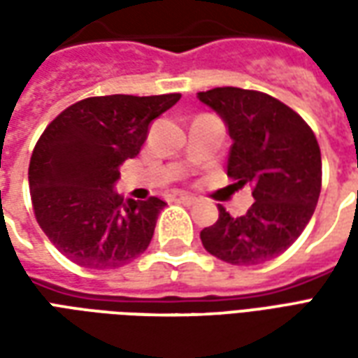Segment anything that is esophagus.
<instances>
[{
  "label": "esophagus",
  "instance_id": "obj_1",
  "mask_svg": "<svg viewBox=\"0 0 358 358\" xmlns=\"http://www.w3.org/2000/svg\"><path fill=\"white\" fill-rule=\"evenodd\" d=\"M176 201H178V203H182V205H194V203L197 201V199H195L194 195L180 194V195H176Z\"/></svg>",
  "mask_w": 358,
  "mask_h": 358
}]
</instances>
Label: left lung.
Returning <instances> with one entry per match:
<instances>
[{
	"label": "left lung",
	"mask_w": 358,
	"mask_h": 358,
	"mask_svg": "<svg viewBox=\"0 0 358 358\" xmlns=\"http://www.w3.org/2000/svg\"><path fill=\"white\" fill-rule=\"evenodd\" d=\"M228 126V176L253 186L255 203L234 218L218 205V220L201 230L203 248L230 264H259L282 255L313 217L322 187V159L303 118L263 92L226 86L197 94Z\"/></svg>",
	"instance_id": "1"
}]
</instances>
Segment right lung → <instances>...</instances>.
<instances>
[{
  "instance_id": "add662e5",
  "label": "right lung",
  "mask_w": 358,
  "mask_h": 358,
  "mask_svg": "<svg viewBox=\"0 0 358 358\" xmlns=\"http://www.w3.org/2000/svg\"><path fill=\"white\" fill-rule=\"evenodd\" d=\"M180 94L99 95L66 107L36 143L28 184L38 224L86 268H118L148 249L166 203L122 199L118 166L140 153L149 124Z\"/></svg>"
}]
</instances>
